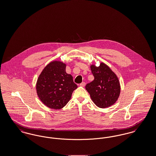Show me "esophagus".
I'll return each instance as SVG.
<instances>
[{
  "instance_id": "esophagus-1",
  "label": "esophagus",
  "mask_w": 156,
  "mask_h": 156,
  "mask_svg": "<svg viewBox=\"0 0 156 156\" xmlns=\"http://www.w3.org/2000/svg\"><path fill=\"white\" fill-rule=\"evenodd\" d=\"M85 85H86V83H85V82H82V83H81L80 84V85L81 87H85Z\"/></svg>"
}]
</instances>
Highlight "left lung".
I'll list each match as a JSON object with an SVG mask.
<instances>
[{"label":"left lung","mask_w":156,"mask_h":156,"mask_svg":"<svg viewBox=\"0 0 156 156\" xmlns=\"http://www.w3.org/2000/svg\"><path fill=\"white\" fill-rule=\"evenodd\" d=\"M94 81L87 83L85 88L94 103L100 108H106L115 104L120 93L119 79L111 68L104 62L99 66H90Z\"/></svg>","instance_id":"left-lung-1"}]
</instances>
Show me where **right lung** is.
I'll return each mask as SVG.
<instances>
[{
    "label": "right lung",
    "instance_id": "obj_1",
    "mask_svg": "<svg viewBox=\"0 0 156 156\" xmlns=\"http://www.w3.org/2000/svg\"><path fill=\"white\" fill-rule=\"evenodd\" d=\"M66 64L53 61L47 64L37 79L36 91L41 101L49 108L60 109L70 100L78 86L66 71Z\"/></svg>",
    "mask_w": 156,
    "mask_h": 156
}]
</instances>
